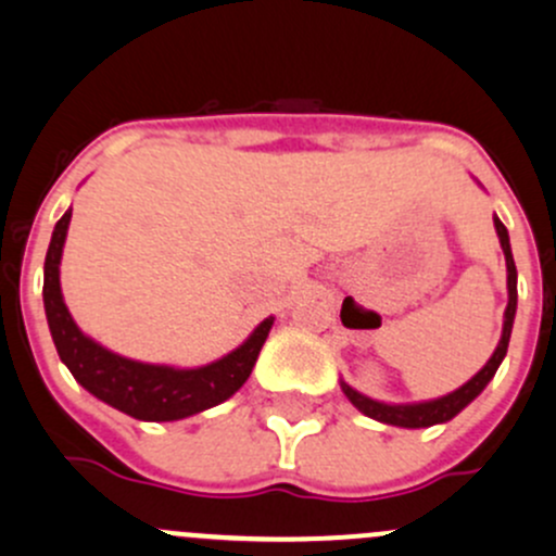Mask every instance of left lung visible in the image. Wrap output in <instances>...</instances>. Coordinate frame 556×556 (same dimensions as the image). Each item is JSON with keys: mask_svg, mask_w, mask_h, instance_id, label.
<instances>
[{"mask_svg": "<svg viewBox=\"0 0 556 556\" xmlns=\"http://www.w3.org/2000/svg\"><path fill=\"white\" fill-rule=\"evenodd\" d=\"M495 231L501 237V247L503 255H506V268H508V306L506 314H503V336L497 341V350L492 352V357L486 361V366L476 374L470 382H465L459 390L450 392L444 397H435V401H425V403H379L374 397H366L363 392L352 390L350 384L341 382V390L344 395L350 397L352 406L357 412H363L366 417L377 419V422L384 425H397V428H430V425L439 422H450L452 417H457L486 384L490 379L495 377L497 366L503 363L508 352V339H511V328H514V314H517V266H514V255H511V242H508V231L501 220L495 217Z\"/></svg>", "mask_w": 556, "mask_h": 556, "instance_id": "1", "label": "left lung"}]
</instances>
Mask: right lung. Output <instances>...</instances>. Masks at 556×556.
Segmentation results:
<instances>
[{
  "label": "right lung",
  "mask_w": 556,
  "mask_h": 556,
  "mask_svg": "<svg viewBox=\"0 0 556 556\" xmlns=\"http://www.w3.org/2000/svg\"><path fill=\"white\" fill-rule=\"evenodd\" d=\"M70 220L72 210H66L50 237L48 255H45L42 301L53 344L72 377L99 401L142 422H174L228 401L252 374L274 317L263 319L242 346L201 368L153 366V363L115 355L77 328L61 295L59 266Z\"/></svg>",
  "instance_id": "add662e5"
}]
</instances>
